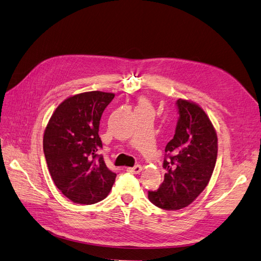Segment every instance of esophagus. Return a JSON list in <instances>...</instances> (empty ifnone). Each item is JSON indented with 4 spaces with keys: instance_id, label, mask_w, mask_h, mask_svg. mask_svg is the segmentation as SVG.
Here are the masks:
<instances>
[{
    "instance_id": "obj_1",
    "label": "esophagus",
    "mask_w": 261,
    "mask_h": 261,
    "mask_svg": "<svg viewBox=\"0 0 261 261\" xmlns=\"http://www.w3.org/2000/svg\"><path fill=\"white\" fill-rule=\"evenodd\" d=\"M128 171L133 173V174H138V173H140L142 171V166L136 165V166L132 167V168H128Z\"/></svg>"
}]
</instances>
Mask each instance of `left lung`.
<instances>
[{"mask_svg":"<svg viewBox=\"0 0 261 261\" xmlns=\"http://www.w3.org/2000/svg\"><path fill=\"white\" fill-rule=\"evenodd\" d=\"M173 139L165 148L164 182L148 191V199L165 210L189 206L205 190L217 161L218 139L212 121L198 105L179 98Z\"/></svg>","mask_w":261,"mask_h":261,"instance_id":"8db88e82","label":"left lung"}]
</instances>
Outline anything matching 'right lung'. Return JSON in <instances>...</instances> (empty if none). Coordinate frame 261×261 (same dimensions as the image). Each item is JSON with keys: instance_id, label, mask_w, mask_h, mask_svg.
<instances>
[{"instance_id": "obj_1", "label": "right lung", "mask_w": 261, "mask_h": 261, "mask_svg": "<svg viewBox=\"0 0 261 261\" xmlns=\"http://www.w3.org/2000/svg\"><path fill=\"white\" fill-rule=\"evenodd\" d=\"M115 94L86 92L65 99L49 119L43 152L55 186L75 204L91 205L111 192L116 173L98 150L99 120Z\"/></svg>"}]
</instances>
